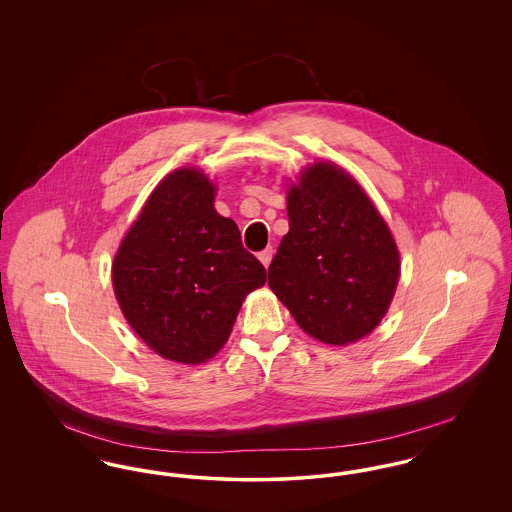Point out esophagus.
Wrapping results in <instances>:
<instances>
[{
  "label": "esophagus",
  "instance_id": "34e87169",
  "mask_svg": "<svg viewBox=\"0 0 512 512\" xmlns=\"http://www.w3.org/2000/svg\"><path fill=\"white\" fill-rule=\"evenodd\" d=\"M272 255H274L272 247H267L265 251H261V253H259V261H261L265 267H268V265H270V261H272Z\"/></svg>",
  "mask_w": 512,
  "mask_h": 512
}]
</instances>
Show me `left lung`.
Masks as SVG:
<instances>
[{"label":"left lung","mask_w":512,"mask_h":512,"mask_svg":"<svg viewBox=\"0 0 512 512\" xmlns=\"http://www.w3.org/2000/svg\"><path fill=\"white\" fill-rule=\"evenodd\" d=\"M290 232L268 267V286L303 332L330 345L370 334L388 313L399 251L359 182L315 163L288 190Z\"/></svg>","instance_id":"left-lung-1"}]
</instances>
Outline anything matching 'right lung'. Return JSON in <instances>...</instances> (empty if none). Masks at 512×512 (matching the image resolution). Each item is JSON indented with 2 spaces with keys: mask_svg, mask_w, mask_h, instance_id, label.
<instances>
[{
  "mask_svg": "<svg viewBox=\"0 0 512 512\" xmlns=\"http://www.w3.org/2000/svg\"><path fill=\"white\" fill-rule=\"evenodd\" d=\"M215 192L197 169L165 176L113 261V288L132 330L184 365L217 355L245 295L267 282L238 224L215 211Z\"/></svg>",
  "mask_w": 512,
  "mask_h": 512,
  "instance_id": "add662e5",
  "label": "right lung"
}]
</instances>
